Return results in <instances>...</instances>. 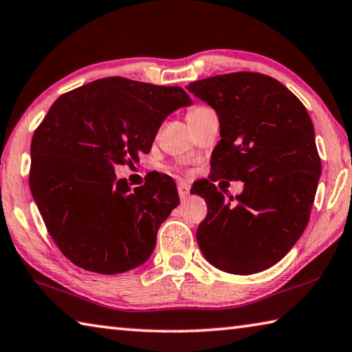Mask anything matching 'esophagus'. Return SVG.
I'll return each mask as SVG.
<instances>
[{
  "instance_id": "34e87169",
  "label": "esophagus",
  "mask_w": 352,
  "mask_h": 352,
  "mask_svg": "<svg viewBox=\"0 0 352 352\" xmlns=\"http://www.w3.org/2000/svg\"><path fill=\"white\" fill-rule=\"evenodd\" d=\"M189 190H190V186H189L188 183H184V182L178 183V195H180L182 200H184V198H188Z\"/></svg>"
}]
</instances>
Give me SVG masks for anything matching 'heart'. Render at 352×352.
I'll use <instances>...</instances> for the list:
<instances>
[{
    "instance_id": "heart-1",
    "label": "heart",
    "mask_w": 352,
    "mask_h": 352,
    "mask_svg": "<svg viewBox=\"0 0 352 352\" xmlns=\"http://www.w3.org/2000/svg\"><path fill=\"white\" fill-rule=\"evenodd\" d=\"M206 109H208V107H194V109L188 113V118H190V117H195L197 113H200V112L206 111Z\"/></svg>"
}]
</instances>
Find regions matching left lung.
<instances>
[{
  "label": "left lung",
  "instance_id": "left-lung-1",
  "mask_svg": "<svg viewBox=\"0 0 352 352\" xmlns=\"http://www.w3.org/2000/svg\"><path fill=\"white\" fill-rule=\"evenodd\" d=\"M186 89L219 117L221 140L212 151L210 180L245 183L234 206L212 183L195 190L208 204L198 246L220 271H265L291 251L309 221L322 174L309 113L289 89L263 74L217 75Z\"/></svg>",
  "mask_w": 352,
  "mask_h": 352
}]
</instances>
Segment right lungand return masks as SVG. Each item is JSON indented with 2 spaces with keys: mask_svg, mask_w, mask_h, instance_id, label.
I'll return each mask as SVG.
<instances>
[{
  "mask_svg": "<svg viewBox=\"0 0 352 352\" xmlns=\"http://www.w3.org/2000/svg\"><path fill=\"white\" fill-rule=\"evenodd\" d=\"M192 104L182 87L111 76L50 106L30 144V190L49 234L74 265L121 274L143 265L180 203L169 175L131 189L115 166L148 154L168 115Z\"/></svg>",
  "mask_w": 352,
  "mask_h": 352,
  "instance_id": "1",
  "label": "right lung"
}]
</instances>
